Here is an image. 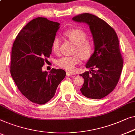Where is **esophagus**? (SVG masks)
<instances>
[{"instance_id": "1", "label": "esophagus", "mask_w": 135, "mask_h": 135, "mask_svg": "<svg viewBox=\"0 0 135 135\" xmlns=\"http://www.w3.org/2000/svg\"><path fill=\"white\" fill-rule=\"evenodd\" d=\"M76 74L74 72H72L71 71H67L66 72V75L67 76H74Z\"/></svg>"}]
</instances>
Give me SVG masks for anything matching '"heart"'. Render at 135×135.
Segmentation results:
<instances>
[{"label":"heart","mask_w":135,"mask_h":135,"mask_svg":"<svg viewBox=\"0 0 135 135\" xmlns=\"http://www.w3.org/2000/svg\"><path fill=\"white\" fill-rule=\"evenodd\" d=\"M64 35L75 46L74 49V56H64L57 62L60 67L69 71L74 69L75 65L79 63L80 57L83 60L88 59L93 52V45L90 41L88 40L87 34L85 31L80 28H71L65 31ZM60 40L55 37L52 42V47L55 53L60 51Z\"/></svg>","instance_id":"b5f03b06"}]
</instances>
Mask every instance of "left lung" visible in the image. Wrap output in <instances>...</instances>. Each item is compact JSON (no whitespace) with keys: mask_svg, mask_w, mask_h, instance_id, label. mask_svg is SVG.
I'll return each instance as SVG.
<instances>
[{"mask_svg":"<svg viewBox=\"0 0 135 135\" xmlns=\"http://www.w3.org/2000/svg\"><path fill=\"white\" fill-rule=\"evenodd\" d=\"M72 20L89 25L94 43V52L86 64L91 71L80 75L84 79L80 91L88 98L102 99L114 90L122 72L118 37L110 25L95 15L83 13Z\"/></svg>","mask_w":135,"mask_h":135,"instance_id":"8db88e82","label":"left lung"}]
</instances>
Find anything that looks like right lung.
Masks as SVG:
<instances>
[{"instance_id":"1","label":"right lung","mask_w":135,"mask_h":135,"mask_svg":"<svg viewBox=\"0 0 135 135\" xmlns=\"http://www.w3.org/2000/svg\"><path fill=\"white\" fill-rule=\"evenodd\" d=\"M60 24L45 17L29 22L16 38L11 50L10 72L17 88L32 102L43 105L55 95L66 76L63 69L49 73L42 67L52 53Z\"/></svg>"}]
</instances>
